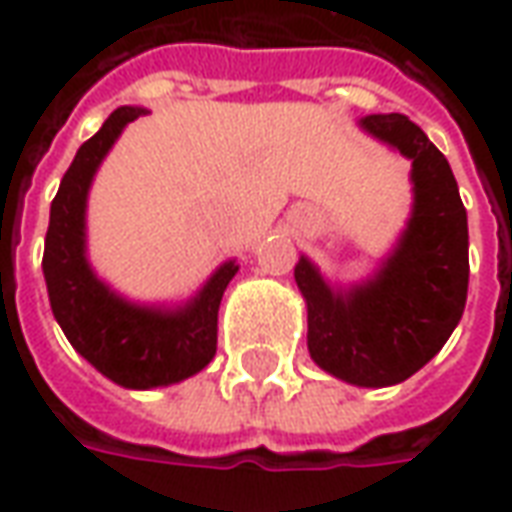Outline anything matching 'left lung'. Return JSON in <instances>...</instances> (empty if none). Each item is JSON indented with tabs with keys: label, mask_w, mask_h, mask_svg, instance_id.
I'll return each mask as SVG.
<instances>
[{
	"label": "left lung",
	"mask_w": 512,
	"mask_h": 512,
	"mask_svg": "<svg viewBox=\"0 0 512 512\" xmlns=\"http://www.w3.org/2000/svg\"><path fill=\"white\" fill-rule=\"evenodd\" d=\"M367 134L411 161V216L370 279L332 285L310 257L296 263L315 365L354 386L406 381L439 354L466 307L469 227L447 158L406 115H367Z\"/></svg>",
	"instance_id": "left-lung-1"
}]
</instances>
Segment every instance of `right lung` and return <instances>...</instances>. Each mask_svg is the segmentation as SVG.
Masks as SVG:
<instances>
[{
	"instance_id": "obj_1",
	"label": "right lung",
	"mask_w": 512,
	"mask_h": 512,
	"mask_svg": "<svg viewBox=\"0 0 512 512\" xmlns=\"http://www.w3.org/2000/svg\"><path fill=\"white\" fill-rule=\"evenodd\" d=\"M139 115H147V109L120 106L79 147L51 202L43 277L51 312L68 343L109 381L126 389H153L178 384L211 362L219 304L238 263H222L178 307L136 304L98 279L87 260V194L117 136Z\"/></svg>"
}]
</instances>
